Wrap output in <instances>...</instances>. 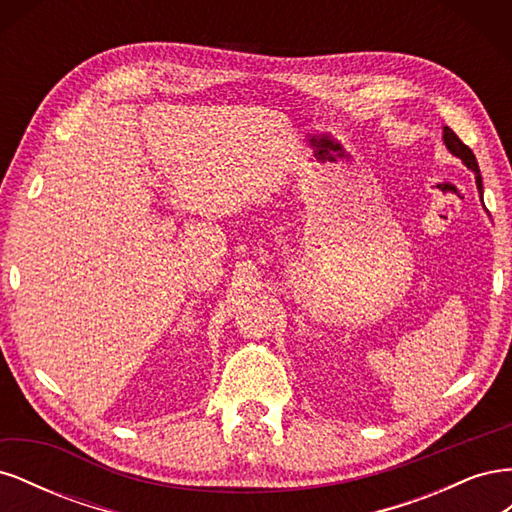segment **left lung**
I'll return each instance as SVG.
<instances>
[{
  "label": "left lung",
  "instance_id": "obj_1",
  "mask_svg": "<svg viewBox=\"0 0 512 512\" xmlns=\"http://www.w3.org/2000/svg\"><path fill=\"white\" fill-rule=\"evenodd\" d=\"M444 143H446V147H448V151L451 153H455L457 158H461L463 162H466V166L468 168H472L474 170V175H476V185H478V190H480V194H483V179H480V170H478V164H476V158H474V153H472V149L461 141V138L451 130V128H444Z\"/></svg>",
  "mask_w": 512,
  "mask_h": 512
}]
</instances>
